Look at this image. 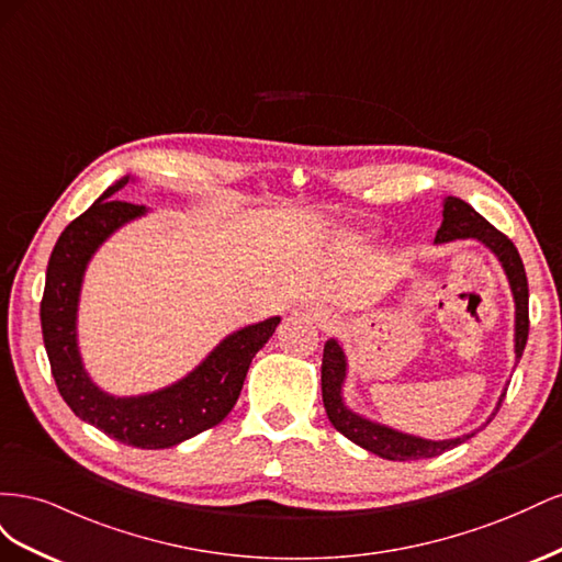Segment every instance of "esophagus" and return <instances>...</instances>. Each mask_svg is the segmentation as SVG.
I'll return each instance as SVG.
<instances>
[{
	"label": "esophagus",
	"instance_id": "esophagus-1",
	"mask_svg": "<svg viewBox=\"0 0 562 562\" xmlns=\"http://www.w3.org/2000/svg\"><path fill=\"white\" fill-rule=\"evenodd\" d=\"M310 316H312L314 321H318L323 328H328V326H333V323H335L333 316H330L326 310H318V307H312V310H310Z\"/></svg>",
	"mask_w": 562,
	"mask_h": 562
}]
</instances>
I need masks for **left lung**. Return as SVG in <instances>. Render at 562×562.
<instances>
[{
	"instance_id": "obj_1",
	"label": "left lung",
	"mask_w": 562,
	"mask_h": 562,
	"mask_svg": "<svg viewBox=\"0 0 562 562\" xmlns=\"http://www.w3.org/2000/svg\"><path fill=\"white\" fill-rule=\"evenodd\" d=\"M452 239H479L499 258L516 300V359L520 361L522 349L527 345V333H530V312H527L530 291H527V277H525V267H522L518 248L504 232L492 227L481 213H475L467 201L457 196H446L443 223H440V229L436 232V244H446ZM342 382H345V353L335 339H330V342H326V347H323V363H321L323 405H326V413H328V419L333 422V427L342 436H347L351 443L366 448L372 454L391 459V462L429 459L457 448L459 443H464L467 438L473 436L469 434V436L450 438V440H424L417 436H407L394 429L380 427V424H372L356 413L347 411L342 396H339ZM504 396L506 394H502L499 405Z\"/></svg>"
}]
</instances>
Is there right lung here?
Here are the masks:
<instances>
[{
	"mask_svg": "<svg viewBox=\"0 0 562 562\" xmlns=\"http://www.w3.org/2000/svg\"><path fill=\"white\" fill-rule=\"evenodd\" d=\"M128 182L124 178L103 192L89 211L75 217L58 236L46 267L42 297V335L50 375L70 411L119 443L161 450L182 443L223 422L241 394L248 366L271 333L279 316L229 335L192 375L164 391L138 398H114L100 391L81 368L77 349V300L81 277L93 250L128 220L145 213L138 203L114 199Z\"/></svg>",
	"mask_w": 562,
	"mask_h": 562,
	"instance_id": "add662e5",
	"label": "right lung"
}]
</instances>
